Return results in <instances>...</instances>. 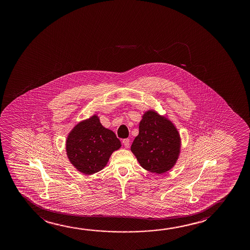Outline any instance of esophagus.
<instances>
[{
  "mask_svg": "<svg viewBox=\"0 0 250 250\" xmlns=\"http://www.w3.org/2000/svg\"><path fill=\"white\" fill-rule=\"evenodd\" d=\"M130 139H128V138H126V139H124L123 141H122V143H123L124 146L125 147H130Z\"/></svg>",
  "mask_w": 250,
  "mask_h": 250,
  "instance_id": "esophagus-1",
  "label": "esophagus"
}]
</instances>
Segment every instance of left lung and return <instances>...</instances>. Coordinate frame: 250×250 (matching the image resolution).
Returning a JSON list of instances; mask_svg holds the SVG:
<instances>
[{
    "instance_id": "8db88e82",
    "label": "left lung",
    "mask_w": 250,
    "mask_h": 250,
    "mask_svg": "<svg viewBox=\"0 0 250 250\" xmlns=\"http://www.w3.org/2000/svg\"><path fill=\"white\" fill-rule=\"evenodd\" d=\"M130 149L144 169L161 174L178 160L180 137L170 120L151 110L144 113Z\"/></svg>"
}]
</instances>
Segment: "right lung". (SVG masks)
Segmentation results:
<instances>
[{
  "label": "right lung",
  "instance_id": "obj_1",
  "mask_svg": "<svg viewBox=\"0 0 250 250\" xmlns=\"http://www.w3.org/2000/svg\"><path fill=\"white\" fill-rule=\"evenodd\" d=\"M119 138L100 123L96 115L78 124L69 133L66 154L69 161L82 173L103 170L113 151L120 148Z\"/></svg>",
  "mask_w": 250,
  "mask_h": 250
}]
</instances>
